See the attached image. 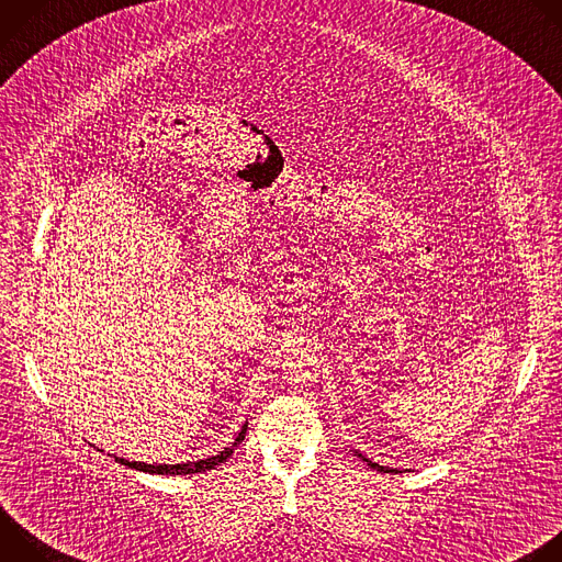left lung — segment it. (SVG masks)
<instances>
[{"label":"left lung","mask_w":562,"mask_h":562,"mask_svg":"<svg viewBox=\"0 0 562 562\" xmlns=\"http://www.w3.org/2000/svg\"><path fill=\"white\" fill-rule=\"evenodd\" d=\"M356 456H358V458H362V462H367L371 469H375V471H382V473H400V471H405V469H393V467H384V464H378L375 460L367 458L362 451H356Z\"/></svg>","instance_id":"8db88e82"}]
</instances>
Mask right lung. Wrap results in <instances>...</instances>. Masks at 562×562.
<instances>
[{
	"label": "right lung",
	"mask_w": 562,
	"mask_h": 562,
	"mask_svg": "<svg viewBox=\"0 0 562 562\" xmlns=\"http://www.w3.org/2000/svg\"><path fill=\"white\" fill-rule=\"evenodd\" d=\"M247 427H249V423L243 425V429H239L235 440L228 447H224L220 453H215L211 458H202V460H189V462H176V464H146V462H135V460H126V458H120V456H113V458H115V462H120L124 467H131V469H137V471H146V473H159V475H187L189 473V475H193V473H202V471L215 469L220 462H224L228 456H233L235 447L245 440Z\"/></svg>",
	"instance_id": "add662e5"
}]
</instances>
